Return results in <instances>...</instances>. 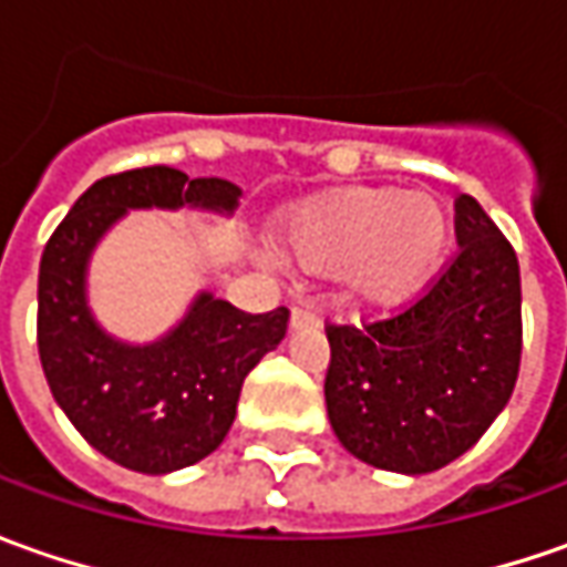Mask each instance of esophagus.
Returning <instances> with one entry per match:
<instances>
[{
	"label": "esophagus",
	"mask_w": 567,
	"mask_h": 567,
	"mask_svg": "<svg viewBox=\"0 0 567 567\" xmlns=\"http://www.w3.org/2000/svg\"><path fill=\"white\" fill-rule=\"evenodd\" d=\"M318 321H321V316H318L316 309H309V306H293V312H290V324L293 328H318Z\"/></svg>",
	"instance_id": "1"
}]
</instances>
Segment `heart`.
<instances>
[{
    "label": "heart",
    "mask_w": 567,
    "mask_h": 567,
    "mask_svg": "<svg viewBox=\"0 0 567 567\" xmlns=\"http://www.w3.org/2000/svg\"><path fill=\"white\" fill-rule=\"evenodd\" d=\"M280 239L299 268L343 274L357 299L401 302L442 268L451 217L425 192L357 186L296 207Z\"/></svg>",
    "instance_id": "obj_1"
}]
</instances>
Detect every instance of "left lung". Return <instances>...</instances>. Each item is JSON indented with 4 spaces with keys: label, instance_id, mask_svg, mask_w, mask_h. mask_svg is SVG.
I'll return each instance as SVG.
<instances>
[{
    "label": "left lung",
    "instance_id": "left-lung-1",
    "mask_svg": "<svg viewBox=\"0 0 567 567\" xmlns=\"http://www.w3.org/2000/svg\"><path fill=\"white\" fill-rule=\"evenodd\" d=\"M454 258L394 316L324 324V401L353 457L432 473L461 457L512 398L524 324L512 243L476 198L454 202Z\"/></svg>",
    "mask_w": 567,
    "mask_h": 567
}]
</instances>
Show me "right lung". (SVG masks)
I'll list each match as a JSON object with an SVG mask.
<instances>
[{
	"mask_svg": "<svg viewBox=\"0 0 567 567\" xmlns=\"http://www.w3.org/2000/svg\"><path fill=\"white\" fill-rule=\"evenodd\" d=\"M227 179H188L173 166L103 176L50 236L37 280V350L55 403L87 445L120 467L169 473L207 457L236 416L243 381L287 334L290 309L251 316L202 293L176 331L147 347L106 338L84 302L97 239L128 207L233 210Z\"/></svg>",
	"mask_w": 567,
	"mask_h": 567,
	"instance_id": "right-lung-1",
	"label": "right lung"
}]
</instances>
